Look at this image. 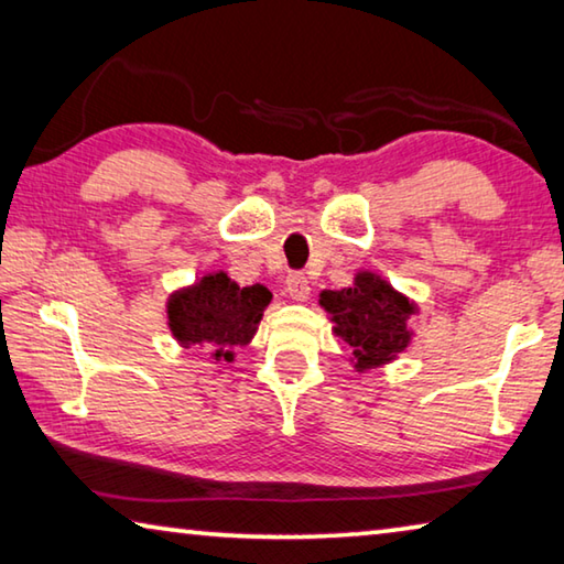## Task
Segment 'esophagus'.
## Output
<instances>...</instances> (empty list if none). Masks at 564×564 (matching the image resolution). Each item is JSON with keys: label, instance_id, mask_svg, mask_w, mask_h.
Listing matches in <instances>:
<instances>
[{"label": "esophagus", "instance_id": "obj_1", "mask_svg": "<svg viewBox=\"0 0 564 564\" xmlns=\"http://www.w3.org/2000/svg\"><path fill=\"white\" fill-rule=\"evenodd\" d=\"M285 293L291 295L293 301H305L308 299L311 293V285H308V279H305L303 273H289V279H285Z\"/></svg>", "mask_w": 564, "mask_h": 564}]
</instances>
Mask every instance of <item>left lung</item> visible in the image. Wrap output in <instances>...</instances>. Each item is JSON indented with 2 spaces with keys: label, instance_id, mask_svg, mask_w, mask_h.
<instances>
[{
  "label": "left lung",
  "instance_id": "obj_1",
  "mask_svg": "<svg viewBox=\"0 0 564 564\" xmlns=\"http://www.w3.org/2000/svg\"><path fill=\"white\" fill-rule=\"evenodd\" d=\"M321 305L330 313L338 336L352 348L360 370L393 360L410 343L405 321L413 303L373 273H358L350 289L323 291Z\"/></svg>",
  "mask_w": 564,
  "mask_h": 564
}]
</instances>
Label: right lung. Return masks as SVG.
Listing matches in <instances>:
<instances>
[{
    "label": "right lung",
    "mask_w": 564,
    "mask_h": 564,
    "mask_svg": "<svg viewBox=\"0 0 564 564\" xmlns=\"http://www.w3.org/2000/svg\"><path fill=\"white\" fill-rule=\"evenodd\" d=\"M271 301L265 285L234 283L226 273L204 275L202 283L174 293L169 299V326L184 346L212 343L216 360H234L231 346H246L253 338L263 308Z\"/></svg>",
    "instance_id": "1"
}]
</instances>
